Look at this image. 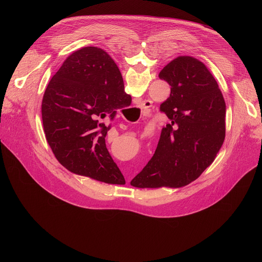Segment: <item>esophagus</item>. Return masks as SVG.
<instances>
[{"label": "esophagus", "instance_id": "34e87169", "mask_svg": "<svg viewBox=\"0 0 262 262\" xmlns=\"http://www.w3.org/2000/svg\"><path fill=\"white\" fill-rule=\"evenodd\" d=\"M151 104H152V102L150 100H144L141 102V108H143V111L146 113V111L151 106Z\"/></svg>", "mask_w": 262, "mask_h": 262}]
</instances>
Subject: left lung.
Listing matches in <instances>:
<instances>
[{"instance_id": "1", "label": "left lung", "mask_w": 262, "mask_h": 262, "mask_svg": "<svg viewBox=\"0 0 262 262\" xmlns=\"http://www.w3.org/2000/svg\"><path fill=\"white\" fill-rule=\"evenodd\" d=\"M171 86L160 111L170 119L156 152L130 181L136 188H180L213 162L225 139L226 104L219 85L199 60L181 56L159 74Z\"/></svg>"}]
</instances>
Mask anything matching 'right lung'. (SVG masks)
Segmentation results:
<instances>
[{"instance_id": "obj_1", "label": "right lung", "mask_w": 262, "mask_h": 262, "mask_svg": "<svg viewBox=\"0 0 262 262\" xmlns=\"http://www.w3.org/2000/svg\"><path fill=\"white\" fill-rule=\"evenodd\" d=\"M121 72L100 49L70 55L50 81L42 99V123L49 145L67 170L112 184L124 177L105 146V126L119 108L130 104Z\"/></svg>"}]
</instances>
